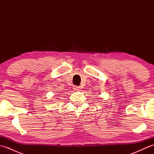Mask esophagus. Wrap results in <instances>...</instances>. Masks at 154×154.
I'll return each mask as SVG.
<instances>
[{"instance_id":"34e87169","label":"esophagus","mask_w":154,"mask_h":154,"mask_svg":"<svg viewBox=\"0 0 154 154\" xmlns=\"http://www.w3.org/2000/svg\"><path fill=\"white\" fill-rule=\"evenodd\" d=\"M73 89L75 91H79L81 89V87L79 86H74L73 87Z\"/></svg>"}]
</instances>
